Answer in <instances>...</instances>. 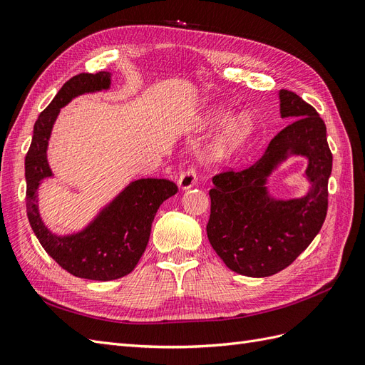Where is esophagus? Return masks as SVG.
<instances>
[{
	"label": "esophagus",
	"instance_id": "1",
	"mask_svg": "<svg viewBox=\"0 0 365 365\" xmlns=\"http://www.w3.org/2000/svg\"><path fill=\"white\" fill-rule=\"evenodd\" d=\"M196 184V172L193 168H189L185 172H182L180 175V180H178V185L181 190H189L192 187Z\"/></svg>",
	"mask_w": 365,
	"mask_h": 365
}]
</instances>
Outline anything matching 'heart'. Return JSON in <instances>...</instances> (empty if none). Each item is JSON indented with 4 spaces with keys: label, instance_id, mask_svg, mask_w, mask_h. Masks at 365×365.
I'll return each instance as SVG.
<instances>
[{
    "label": "heart",
    "instance_id": "1",
    "mask_svg": "<svg viewBox=\"0 0 365 365\" xmlns=\"http://www.w3.org/2000/svg\"><path fill=\"white\" fill-rule=\"evenodd\" d=\"M231 116L233 111L222 106L210 108L202 114V125L205 128H217L226 123L204 150V160L210 164L233 160L254 135V120L250 114L242 113L233 119Z\"/></svg>",
    "mask_w": 365,
    "mask_h": 365
}]
</instances>
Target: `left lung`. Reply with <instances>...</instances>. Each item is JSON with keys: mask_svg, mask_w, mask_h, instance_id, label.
<instances>
[{"mask_svg": "<svg viewBox=\"0 0 365 365\" xmlns=\"http://www.w3.org/2000/svg\"><path fill=\"white\" fill-rule=\"evenodd\" d=\"M280 115L294 118L250 168L213 176L207 237L227 267L247 277H268L284 269L319 233L327 215L332 173L326 125L315 109L292 91L280 90ZM291 156L308 160L306 195L282 200L269 193V176Z\"/></svg>", "mask_w": 365, "mask_h": 365, "instance_id": "8db88e82", "label": "left lung"}]
</instances>
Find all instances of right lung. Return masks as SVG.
Returning <instances> with one entry per match:
<instances>
[{
    "label": "right lung",
    "instance_id": "obj_1",
    "mask_svg": "<svg viewBox=\"0 0 365 365\" xmlns=\"http://www.w3.org/2000/svg\"><path fill=\"white\" fill-rule=\"evenodd\" d=\"M111 76L101 71L71 77L39 114L26 157V205L33 233L48 256L65 271L76 277L98 282L125 277L137 267L148 247L153 217L160 205L178 192L176 184L169 180L141 178L129 182L79 231L58 235L43 224L38 189L43 180L54 176L47 158L54 121L73 98L108 91L111 88Z\"/></svg>",
    "mask_w": 365,
    "mask_h": 365
}]
</instances>
